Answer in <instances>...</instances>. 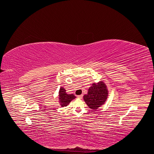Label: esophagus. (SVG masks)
Listing matches in <instances>:
<instances>
[{
    "label": "esophagus",
    "instance_id": "esophagus-1",
    "mask_svg": "<svg viewBox=\"0 0 154 154\" xmlns=\"http://www.w3.org/2000/svg\"><path fill=\"white\" fill-rule=\"evenodd\" d=\"M77 97H78V98H80V99H82V97H83V95H82H82H78Z\"/></svg>",
    "mask_w": 154,
    "mask_h": 154
}]
</instances>
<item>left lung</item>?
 Wrapping results in <instances>:
<instances>
[{"label":"left lung","mask_w":154,"mask_h":154,"mask_svg":"<svg viewBox=\"0 0 154 154\" xmlns=\"http://www.w3.org/2000/svg\"><path fill=\"white\" fill-rule=\"evenodd\" d=\"M108 96V91L103 82L93 83L88 88L87 94L84 95L83 99L89 108L93 110L97 109L103 105Z\"/></svg>","instance_id":"1"}]
</instances>
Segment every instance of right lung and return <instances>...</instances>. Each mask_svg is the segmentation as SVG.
I'll return each mask as SVG.
<instances>
[{
  "label": "right lung",
  "instance_id": "1",
  "mask_svg": "<svg viewBox=\"0 0 154 154\" xmlns=\"http://www.w3.org/2000/svg\"><path fill=\"white\" fill-rule=\"evenodd\" d=\"M76 96L74 94H68L66 93V90L61 87L59 91V101L61 106H66L69 104L71 101L75 98Z\"/></svg>",
  "mask_w": 154,
  "mask_h": 154
}]
</instances>
